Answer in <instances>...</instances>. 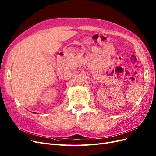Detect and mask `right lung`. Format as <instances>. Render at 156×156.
<instances>
[{
    "label": "right lung",
    "instance_id": "1",
    "mask_svg": "<svg viewBox=\"0 0 156 156\" xmlns=\"http://www.w3.org/2000/svg\"><path fill=\"white\" fill-rule=\"evenodd\" d=\"M33 113H34V114H36V112H32Z\"/></svg>",
    "mask_w": 156,
    "mask_h": 156
}]
</instances>
